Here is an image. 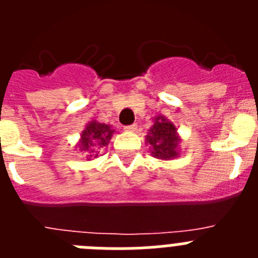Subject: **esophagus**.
Instances as JSON below:
<instances>
[{
  "mask_svg": "<svg viewBox=\"0 0 258 258\" xmlns=\"http://www.w3.org/2000/svg\"><path fill=\"white\" fill-rule=\"evenodd\" d=\"M137 129V125L136 124H132V125H126L124 126V131L125 132H134Z\"/></svg>",
  "mask_w": 258,
  "mask_h": 258,
  "instance_id": "34e87169",
  "label": "esophagus"
}]
</instances>
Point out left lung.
Instances as JSON below:
<instances>
[{
	"instance_id": "1",
	"label": "left lung",
	"mask_w": 258,
	"mask_h": 258,
	"mask_svg": "<svg viewBox=\"0 0 258 258\" xmlns=\"http://www.w3.org/2000/svg\"><path fill=\"white\" fill-rule=\"evenodd\" d=\"M154 125L149 129L146 136V143L150 145V152L159 160L168 161L178 157L181 154V137L177 132V126L163 115L154 118Z\"/></svg>"
}]
</instances>
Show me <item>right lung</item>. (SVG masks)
Wrapping results in <instances>:
<instances>
[{
    "label": "right lung",
    "mask_w": 258,
    "mask_h": 258,
    "mask_svg": "<svg viewBox=\"0 0 258 258\" xmlns=\"http://www.w3.org/2000/svg\"><path fill=\"white\" fill-rule=\"evenodd\" d=\"M113 134L115 129H112V125L92 120L85 125L84 131L80 134L76 149H79L80 152L86 154V160H93L99 156L102 149L108 146Z\"/></svg>",
    "instance_id": "right-lung-1"
}]
</instances>
